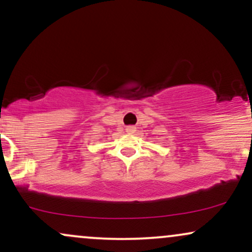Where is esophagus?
I'll use <instances>...</instances> for the list:
<instances>
[{"label": "esophagus", "instance_id": "obj_1", "mask_svg": "<svg viewBox=\"0 0 252 252\" xmlns=\"http://www.w3.org/2000/svg\"><path fill=\"white\" fill-rule=\"evenodd\" d=\"M126 132H128V134H134V132L136 131V128L134 126H126Z\"/></svg>", "mask_w": 252, "mask_h": 252}]
</instances>
